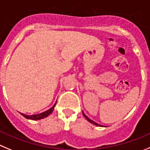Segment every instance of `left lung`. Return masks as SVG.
Wrapping results in <instances>:
<instances>
[{
	"label": "left lung",
	"instance_id": "obj_1",
	"mask_svg": "<svg viewBox=\"0 0 150 150\" xmlns=\"http://www.w3.org/2000/svg\"><path fill=\"white\" fill-rule=\"evenodd\" d=\"M82 113H83V115H84V116H85V119H87V120H88V122H91V123H92V124H93V125H96V126H102V125H99V124H97V123H96V122H93V121H92V120H91V119H89V118H88V116H87V115H85V113H84V112H82Z\"/></svg>",
	"mask_w": 150,
	"mask_h": 150
}]
</instances>
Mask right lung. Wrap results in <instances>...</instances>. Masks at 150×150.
Returning a JSON list of instances; mask_svg holds the SVG:
<instances>
[{"instance_id": "obj_1", "label": "right lung", "mask_w": 150, "mask_h": 150, "mask_svg": "<svg viewBox=\"0 0 150 150\" xmlns=\"http://www.w3.org/2000/svg\"><path fill=\"white\" fill-rule=\"evenodd\" d=\"M55 105H56V103L54 104V105L52 108H50L49 110H46V111H45V112H42V113L37 114V115H25V114H23V113H21V114L23 115V116L25 117V119H31V120H40V119H44V118H45V117L48 116V115H50V114H51V112H53V110H54V108Z\"/></svg>"}]
</instances>
